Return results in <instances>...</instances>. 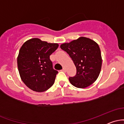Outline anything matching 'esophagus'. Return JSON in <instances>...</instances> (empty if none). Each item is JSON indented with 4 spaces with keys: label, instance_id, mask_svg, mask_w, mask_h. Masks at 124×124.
<instances>
[{
    "label": "esophagus",
    "instance_id": "obj_1",
    "mask_svg": "<svg viewBox=\"0 0 124 124\" xmlns=\"http://www.w3.org/2000/svg\"><path fill=\"white\" fill-rule=\"evenodd\" d=\"M61 71H62V72H66V69H65V68H63V69H62V70H61Z\"/></svg>",
    "mask_w": 124,
    "mask_h": 124
}]
</instances>
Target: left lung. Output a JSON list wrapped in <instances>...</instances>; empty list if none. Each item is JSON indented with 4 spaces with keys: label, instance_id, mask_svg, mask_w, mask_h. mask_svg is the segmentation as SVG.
I'll return each mask as SVG.
<instances>
[{
    "label": "left lung",
    "instance_id": "left-lung-1",
    "mask_svg": "<svg viewBox=\"0 0 124 124\" xmlns=\"http://www.w3.org/2000/svg\"><path fill=\"white\" fill-rule=\"evenodd\" d=\"M69 54L76 68V75L69 78L78 88H86L97 80L102 65L101 51L97 44L89 38L81 37L69 43L61 45Z\"/></svg>",
    "mask_w": 124,
    "mask_h": 124
}]
</instances>
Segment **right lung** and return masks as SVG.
<instances>
[{
	"mask_svg": "<svg viewBox=\"0 0 124 124\" xmlns=\"http://www.w3.org/2000/svg\"><path fill=\"white\" fill-rule=\"evenodd\" d=\"M58 46L37 38L21 46L17 57L18 72L24 83L32 90L43 92L54 85L58 72L53 69L49 56Z\"/></svg>",
	"mask_w": 124,
	"mask_h": 124,
	"instance_id": "right-lung-1",
	"label": "right lung"
}]
</instances>
